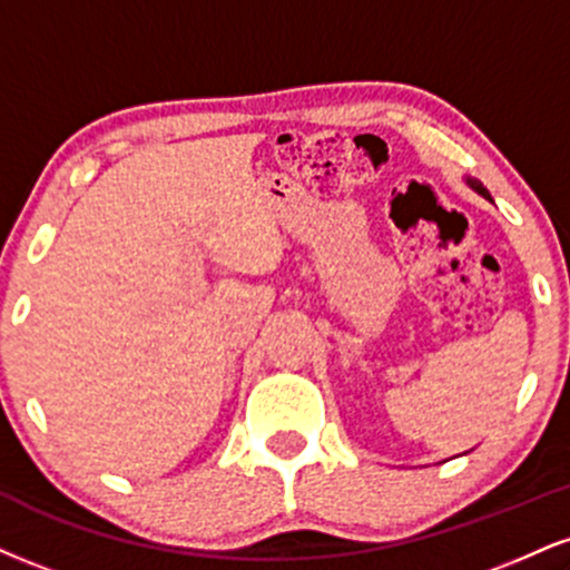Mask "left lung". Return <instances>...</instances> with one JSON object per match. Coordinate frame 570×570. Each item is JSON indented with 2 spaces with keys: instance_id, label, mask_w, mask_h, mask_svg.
Instances as JSON below:
<instances>
[{
  "instance_id": "obj_1",
  "label": "left lung",
  "mask_w": 570,
  "mask_h": 570,
  "mask_svg": "<svg viewBox=\"0 0 570 570\" xmlns=\"http://www.w3.org/2000/svg\"><path fill=\"white\" fill-rule=\"evenodd\" d=\"M464 183H468V185H470V188H472V190H475V194H481L483 198H491V194H489V190H485V188H483V183H481V180H475V177H464Z\"/></svg>"
}]
</instances>
